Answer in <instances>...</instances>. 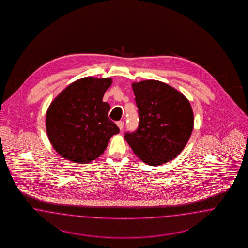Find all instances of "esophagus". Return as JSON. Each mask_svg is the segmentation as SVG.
Listing matches in <instances>:
<instances>
[{
  "mask_svg": "<svg viewBox=\"0 0 248 248\" xmlns=\"http://www.w3.org/2000/svg\"><path fill=\"white\" fill-rule=\"evenodd\" d=\"M117 125H118V127L122 131L124 129V123L123 121H119V122H117Z\"/></svg>",
  "mask_w": 248,
  "mask_h": 248,
  "instance_id": "1",
  "label": "esophagus"
}]
</instances>
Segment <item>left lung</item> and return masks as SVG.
<instances>
[{
  "mask_svg": "<svg viewBox=\"0 0 248 248\" xmlns=\"http://www.w3.org/2000/svg\"><path fill=\"white\" fill-rule=\"evenodd\" d=\"M139 125L124 138L144 163L159 166L176 157L191 136L194 113L186 97L156 80L132 84Z\"/></svg>",
  "mask_w": 248,
  "mask_h": 248,
  "instance_id": "8db88e82",
  "label": "left lung"
}]
</instances>
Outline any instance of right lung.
<instances>
[{
    "instance_id": "obj_1",
    "label": "right lung",
    "mask_w": 248,
    "mask_h": 248,
    "mask_svg": "<svg viewBox=\"0 0 248 248\" xmlns=\"http://www.w3.org/2000/svg\"><path fill=\"white\" fill-rule=\"evenodd\" d=\"M111 78L84 77L71 83L46 113V131L55 151L77 164L90 163L107 147L119 128L110 120V105L103 102Z\"/></svg>"
}]
</instances>
